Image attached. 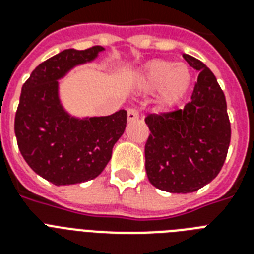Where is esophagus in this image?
Here are the masks:
<instances>
[{"instance_id": "1", "label": "esophagus", "mask_w": 254, "mask_h": 254, "mask_svg": "<svg viewBox=\"0 0 254 254\" xmlns=\"http://www.w3.org/2000/svg\"><path fill=\"white\" fill-rule=\"evenodd\" d=\"M139 119V113L137 109H134V108H129L127 109V121L129 123H131V121H135V120Z\"/></svg>"}]
</instances>
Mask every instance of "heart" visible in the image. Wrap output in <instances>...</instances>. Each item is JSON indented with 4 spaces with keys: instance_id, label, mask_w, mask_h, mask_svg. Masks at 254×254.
Segmentation results:
<instances>
[{
    "instance_id": "1",
    "label": "heart",
    "mask_w": 254,
    "mask_h": 254,
    "mask_svg": "<svg viewBox=\"0 0 254 254\" xmlns=\"http://www.w3.org/2000/svg\"><path fill=\"white\" fill-rule=\"evenodd\" d=\"M193 72L185 63L155 59L137 71L133 85L142 93H155L154 107L158 113L175 111L189 95Z\"/></svg>"
}]
</instances>
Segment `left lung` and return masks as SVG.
Wrapping results in <instances>:
<instances>
[{"mask_svg": "<svg viewBox=\"0 0 254 254\" xmlns=\"http://www.w3.org/2000/svg\"><path fill=\"white\" fill-rule=\"evenodd\" d=\"M183 58L199 71L191 101L183 109L145 119L150 130L145 145L147 178L173 193L193 192L215 179L231 142L227 101L216 77L196 58Z\"/></svg>", "mask_w": 254, "mask_h": 254, "instance_id": "8db88e82", "label": "left lung"}]
</instances>
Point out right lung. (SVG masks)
Listing matches in <instances>:
<instances>
[{"label":"right lung","mask_w":254,"mask_h":254,"mask_svg":"<svg viewBox=\"0 0 254 254\" xmlns=\"http://www.w3.org/2000/svg\"><path fill=\"white\" fill-rule=\"evenodd\" d=\"M105 49H68L34 69L22 87L14 130L18 147L33 171L55 186L99 177L127 127V111L79 117L62 104L59 80L77 65L92 63Z\"/></svg>","instance_id":"1"}]
</instances>
